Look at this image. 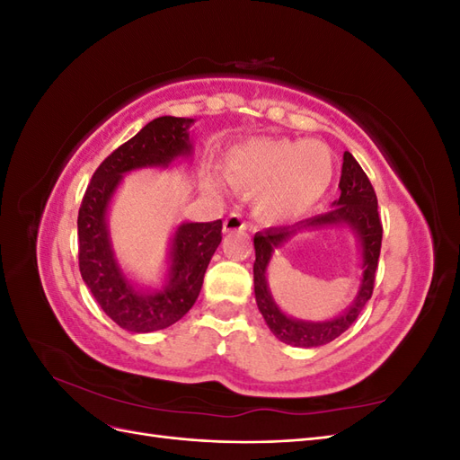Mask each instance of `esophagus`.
Segmentation results:
<instances>
[{"instance_id":"1","label":"esophagus","mask_w":460,"mask_h":460,"mask_svg":"<svg viewBox=\"0 0 460 460\" xmlns=\"http://www.w3.org/2000/svg\"><path fill=\"white\" fill-rule=\"evenodd\" d=\"M235 230H245V220L238 213H230L225 220V232H235Z\"/></svg>"}]
</instances>
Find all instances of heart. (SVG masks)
<instances>
[{
	"label": "heart",
	"mask_w": 460,
	"mask_h": 460,
	"mask_svg": "<svg viewBox=\"0 0 460 460\" xmlns=\"http://www.w3.org/2000/svg\"><path fill=\"white\" fill-rule=\"evenodd\" d=\"M332 157L318 142L253 140L230 151L228 182L253 193L255 213L267 222L294 218L324 196L332 182Z\"/></svg>",
	"instance_id": "obj_1"
}]
</instances>
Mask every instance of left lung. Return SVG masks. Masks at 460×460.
Masks as SVG:
<instances>
[{
    "mask_svg": "<svg viewBox=\"0 0 460 460\" xmlns=\"http://www.w3.org/2000/svg\"><path fill=\"white\" fill-rule=\"evenodd\" d=\"M341 196L333 203L336 207L330 208L328 213L316 215L299 222L296 226H280L269 228L264 232H257L253 238L255 245V299L264 323L269 324L274 336L289 345L296 347H318L326 345L340 338L341 333L349 328L360 311L365 309L367 301L372 297L376 269H378L380 247H382V220L378 215V199L370 184L368 176L360 169L349 151L343 153V166L340 178ZM347 224L356 230L364 247V280L361 281L359 294L352 307L341 317H337L328 323H303L286 317L273 303L266 286V267L276 246H281L289 237L301 227H317L318 226H332Z\"/></svg>",
    "mask_w": 460,
    "mask_h": 460,
    "instance_id": "left-lung-1",
    "label": "left lung"
}]
</instances>
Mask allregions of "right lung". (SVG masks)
I'll return each instance as SVG.
<instances>
[{"label": "right lung", "mask_w": 460, "mask_h": 460, "mask_svg": "<svg viewBox=\"0 0 460 460\" xmlns=\"http://www.w3.org/2000/svg\"><path fill=\"white\" fill-rule=\"evenodd\" d=\"M191 122V119L180 117H159L147 122L97 166L80 203L78 267L82 280L105 314L128 332L146 333L178 323L196 303L208 261L222 240V220L178 226L169 284L157 294L134 289L111 252L105 213L120 176L144 166H166L174 157L190 153L188 127Z\"/></svg>", "instance_id": "1"}]
</instances>
